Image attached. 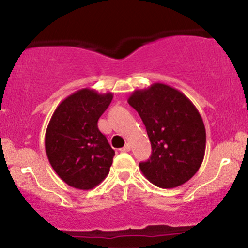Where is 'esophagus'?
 <instances>
[{
  "instance_id": "34e87169",
  "label": "esophagus",
  "mask_w": 248,
  "mask_h": 248,
  "mask_svg": "<svg viewBox=\"0 0 248 248\" xmlns=\"http://www.w3.org/2000/svg\"><path fill=\"white\" fill-rule=\"evenodd\" d=\"M129 150H130V144H129V143H127L126 146H124V148H121V152L127 153V152H129Z\"/></svg>"
}]
</instances>
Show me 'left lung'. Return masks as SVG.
<instances>
[{
  "mask_svg": "<svg viewBox=\"0 0 248 248\" xmlns=\"http://www.w3.org/2000/svg\"><path fill=\"white\" fill-rule=\"evenodd\" d=\"M128 104L141 116L152 143V156L140 163L143 175L163 189L189 181L202 166L206 147L205 126L195 105L161 82L135 90Z\"/></svg>",
  "mask_w": 248,
  "mask_h": 248,
  "instance_id": "obj_1",
  "label": "left lung"
}]
</instances>
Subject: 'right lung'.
Returning <instances> with one entry per match:
<instances>
[{
  "mask_svg": "<svg viewBox=\"0 0 248 248\" xmlns=\"http://www.w3.org/2000/svg\"><path fill=\"white\" fill-rule=\"evenodd\" d=\"M113 93L82 88L65 98L47 124L45 150L51 167L67 186L91 190L109 172L115 152L98 128Z\"/></svg>",
  "mask_w": 248,
  "mask_h": 248,
  "instance_id": "obj_1",
  "label": "right lung"
}]
</instances>
